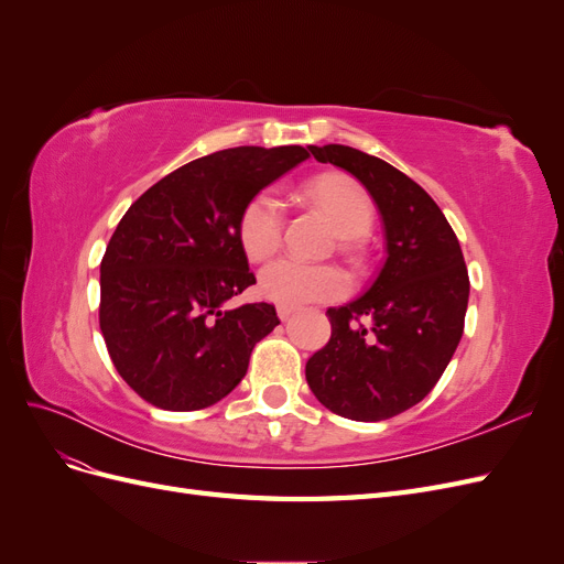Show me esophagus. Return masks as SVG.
I'll return each mask as SVG.
<instances>
[{"mask_svg":"<svg viewBox=\"0 0 564 564\" xmlns=\"http://www.w3.org/2000/svg\"><path fill=\"white\" fill-rule=\"evenodd\" d=\"M294 305H278V317L280 319H289V317H292L294 315Z\"/></svg>","mask_w":564,"mask_h":564,"instance_id":"1","label":"esophagus"}]
</instances>
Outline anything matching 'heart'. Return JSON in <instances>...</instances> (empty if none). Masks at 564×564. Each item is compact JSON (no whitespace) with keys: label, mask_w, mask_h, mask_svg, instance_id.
I'll list each match as a JSON object with an SVG mask.
<instances>
[{"label":"heart","mask_w":564,"mask_h":564,"mask_svg":"<svg viewBox=\"0 0 564 564\" xmlns=\"http://www.w3.org/2000/svg\"><path fill=\"white\" fill-rule=\"evenodd\" d=\"M308 195L317 207L329 216L336 232L346 240H362L373 226V204L362 185L355 181L324 174L311 181ZM286 209L278 191L256 193L237 220L240 247L251 261H265L282 245ZM348 278L344 270L324 263H305L284 256L268 263L259 275L261 294L280 305H303L315 301H334L348 292Z\"/></svg>","instance_id":"heart-1"}]
</instances>
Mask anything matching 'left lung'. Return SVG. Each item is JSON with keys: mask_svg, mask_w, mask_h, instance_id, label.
Returning a JSON list of instances; mask_svg holds the SVG:
<instances>
[{"mask_svg": "<svg viewBox=\"0 0 564 564\" xmlns=\"http://www.w3.org/2000/svg\"><path fill=\"white\" fill-rule=\"evenodd\" d=\"M311 152L367 187L388 256L360 299L327 311L332 338L305 362V379L338 416L392 419L435 388L464 334L470 294L464 253L433 197L400 169L348 145H311Z\"/></svg>", "mask_w": 564, "mask_h": 564, "instance_id": "left-lung-1", "label": "left lung"}]
</instances>
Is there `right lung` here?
<instances>
[{
	"label": "right lung",
	"mask_w": 564,
	"mask_h": 564,
	"mask_svg": "<svg viewBox=\"0 0 564 564\" xmlns=\"http://www.w3.org/2000/svg\"><path fill=\"white\" fill-rule=\"evenodd\" d=\"M308 160L301 145L218 150L135 199L100 261V332L129 388L169 412L224 400L253 346L278 327L275 305L226 303L256 284L237 237L245 204Z\"/></svg>",
	"instance_id": "right-lung-1"
}]
</instances>
